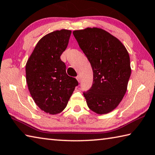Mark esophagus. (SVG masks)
<instances>
[{
	"mask_svg": "<svg viewBox=\"0 0 155 155\" xmlns=\"http://www.w3.org/2000/svg\"><path fill=\"white\" fill-rule=\"evenodd\" d=\"M76 78H77V80L78 81V82H80V81H81V77H80V76L79 75H78L77 77H76Z\"/></svg>",
	"mask_w": 155,
	"mask_h": 155,
	"instance_id": "34e87169",
	"label": "esophagus"
}]
</instances>
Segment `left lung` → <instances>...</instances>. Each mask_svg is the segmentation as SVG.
<instances>
[{"mask_svg": "<svg viewBox=\"0 0 155 155\" xmlns=\"http://www.w3.org/2000/svg\"><path fill=\"white\" fill-rule=\"evenodd\" d=\"M92 67L93 85L84 92L87 104L98 114L110 112L121 102L131 69L125 47L119 39L99 28L73 31Z\"/></svg>", "mask_w": 155, "mask_h": 155, "instance_id": "obj_1", "label": "left lung"}]
</instances>
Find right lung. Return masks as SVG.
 <instances>
[{"label": "right lung", "mask_w": 155, "mask_h": 155, "mask_svg": "<svg viewBox=\"0 0 155 155\" xmlns=\"http://www.w3.org/2000/svg\"><path fill=\"white\" fill-rule=\"evenodd\" d=\"M72 31L47 34L36 44L26 65V83L32 99L46 113L56 114L68 104L78 81L66 74L60 56L68 46Z\"/></svg>", "instance_id": "add662e5"}]
</instances>
